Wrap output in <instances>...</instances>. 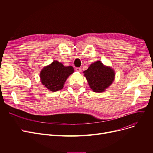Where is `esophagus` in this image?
Returning a JSON list of instances; mask_svg holds the SVG:
<instances>
[{"instance_id":"34e87169","label":"esophagus","mask_w":153,"mask_h":153,"mask_svg":"<svg viewBox=\"0 0 153 153\" xmlns=\"http://www.w3.org/2000/svg\"><path fill=\"white\" fill-rule=\"evenodd\" d=\"M76 71H77V72H81L82 71V69H81V68H76Z\"/></svg>"}]
</instances>
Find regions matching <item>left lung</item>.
I'll return each mask as SVG.
<instances>
[{
  "label": "left lung",
  "instance_id": "obj_1",
  "mask_svg": "<svg viewBox=\"0 0 153 153\" xmlns=\"http://www.w3.org/2000/svg\"><path fill=\"white\" fill-rule=\"evenodd\" d=\"M83 73L90 88L95 92H105L113 83L115 77V71L104 65L100 61L91 64Z\"/></svg>",
  "mask_w": 153,
  "mask_h": 153
}]
</instances>
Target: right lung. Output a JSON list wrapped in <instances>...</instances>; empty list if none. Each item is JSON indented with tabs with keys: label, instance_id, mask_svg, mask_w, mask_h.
<instances>
[{
	"label": "right lung",
	"instance_id": "right-lung-1",
	"mask_svg": "<svg viewBox=\"0 0 153 153\" xmlns=\"http://www.w3.org/2000/svg\"><path fill=\"white\" fill-rule=\"evenodd\" d=\"M74 72L72 66H64L61 62L54 60L42 69L39 77L42 85L48 91L56 92L62 89L67 79Z\"/></svg>",
	"mask_w": 153,
	"mask_h": 153
}]
</instances>
